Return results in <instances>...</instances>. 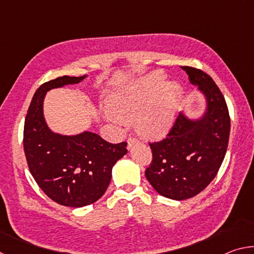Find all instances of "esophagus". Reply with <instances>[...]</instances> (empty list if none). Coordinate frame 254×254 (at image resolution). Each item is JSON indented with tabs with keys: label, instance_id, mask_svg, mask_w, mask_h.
<instances>
[{
	"label": "esophagus",
	"instance_id": "1",
	"mask_svg": "<svg viewBox=\"0 0 254 254\" xmlns=\"http://www.w3.org/2000/svg\"><path fill=\"white\" fill-rule=\"evenodd\" d=\"M140 142V140L137 139L136 136H134V135H130L128 136V139H127V148L128 149H131L133 145L134 144H137Z\"/></svg>",
	"mask_w": 254,
	"mask_h": 254
}]
</instances>
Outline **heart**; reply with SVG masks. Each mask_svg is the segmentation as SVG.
Returning a JSON list of instances; mask_svg holds the SVG:
<instances>
[{
	"label": "heart",
	"mask_w": 254,
	"mask_h": 254,
	"mask_svg": "<svg viewBox=\"0 0 254 254\" xmlns=\"http://www.w3.org/2000/svg\"><path fill=\"white\" fill-rule=\"evenodd\" d=\"M182 98V87L167 83L160 71L140 77L111 96V118L115 122L133 121L142 134L152 137L165 135L173 127Z\"/></svg>",
	"instance_id": "heart-1"
}]
</instances>
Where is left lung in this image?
<instances>
[{
    "instance_id": "1",
    "label": "left lung",
    "mask_w": 254,
    "mask_h": 254,
    "mask_svg": "<svg viewBox=\"0 0 254 254\" xmlns=\"http://www.w3.org/2000/svg\"><path fill=\"white\" fill-rule=\"evenodd\" d=\"M182 69L205 94L207 112L198 121L178 114L165 139L149 142L152 161L144 173L159 194L176 200L196 196L215 178L224 160L231 127L225 98L212 77L194 67Z\"/></svg>"
}]
</instances>
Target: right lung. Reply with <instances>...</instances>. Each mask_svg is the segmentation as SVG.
Listing matches in <instances>:
<instances>
[{"label":"right lung","instance_id":"obj_1","mask_svg":"<svg viewBox=\"0 0 254 254\" xmlns=\"http://www.w3.org/2000/svg\"><path fill=\"white\" fill-rule=\"evenodd\" d=\"M85 76H63L42 84L32 97L24 121L23 148L32 177L56 203L81 207L104 195L112 168L127 152V142L110 143L84 132L65 136L51 132L44 119L42 104L51 88L77 84Z\"/></svg>","mask_w":254,"mask_h":254}]
</instances>
